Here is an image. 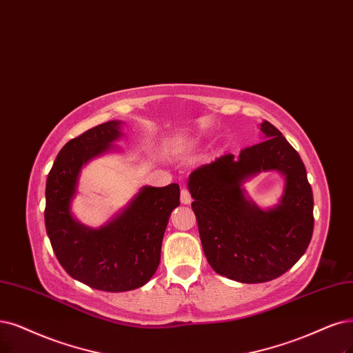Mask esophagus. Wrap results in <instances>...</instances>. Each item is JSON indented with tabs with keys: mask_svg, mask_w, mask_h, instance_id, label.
<instances>
[{
	"mask_svg": "<svg viewBox=\"0 0 353 353\" xmlns=\"http://www.w3.org/2000/svg\"><path fill=\"white\" fill-rule=\"evenodd\" d=\"M180 202L183 205H189L192 202V196L188 189H181V193H180Z\"/></svg>",
	"mask_w": 353,
	"mask_h": 353,
	"instance_id": "1",
	"label": "esophagus"
}]
</instances>
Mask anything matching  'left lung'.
I'll return each mask as SVG.
<instances>
[{
	"label": "left lung",
	"mask_w": 353,
	"mask_h": 353,
	"mask_svg": "<svg viewBox=\"0 0 353 353\" xmlns=\"http://www.w3.org/2000/svg\"><path fill=\"white\" fill-rule=\"evenodd\" d=\"M265 141L221 155L189 176L192 210L208 263L232 281L260 283L276 279L305 253L314 230L312 190L299 154L265 121ZM268 169L285 176L281 203L262 212L243 196L241 183Z\"/></svg>",
	"instance_id": "8db88e82"
}]
</instances>
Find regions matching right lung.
I'll return each instance as SVG.
<instances>
[{"mask_svg": "<svg viewBox=\"0 0 353 353\" xmlns=\"http://www.w3.org/2000/svg\"><path fill=\"white\" fill-rule=\"evenodd\" d=\"M121 122L85 130L59 151L46 180L45 225L52 249L68 275L91 288L123 292L145 285L160 265L168 218L180 188H143L112 223L91 230L71 216L70 203L81 167L121 137Z\"/></svg>", "mask_w": 353, "mask_h": 353, "instance_id": "right-lung-1", "label": "right lung"}]
</instances>
